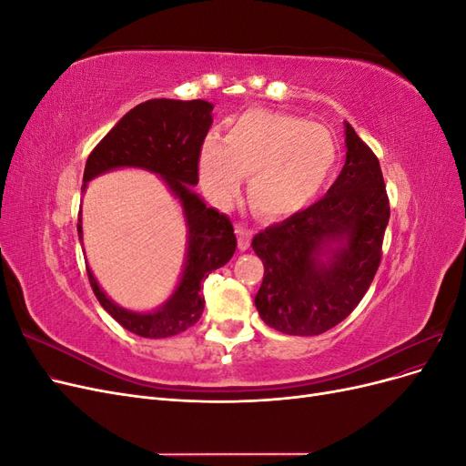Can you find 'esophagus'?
I'll return each mask as SVG.
<instances>
[{"label":"esophagus","mask_w":466,"mask_h":466,"mask_svg":"<svg viewBox=\"0 0 466 466\" xmlns=\"http://www.w3.org/2000/svg\"><path fill=\"white\" fill-rule=\"evenodd\" d=\"M235 231H237V237H238V248L247 250L250 247V229H247L243 223H237Z\"/></svg>","instance_id":"1"}]
</instances>
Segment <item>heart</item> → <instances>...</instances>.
<instances>
[{"instance_id":"b5f03b06","label":"heart","mask_w":466,"mask_h":466,"mask_svg":"<svg viewBox=\"0 0 466 466\" xmlns=\"http://www.w3.org/2000/svg\"><path fill=\"white\" fill-rule=\"evenodd\" d=\"M338 142L327 126L274 110H250L209 137L198 159L211 200L229 202L248 175V198L264 218H286L311 204L336 171Z\"/></svg>"}]
</instances>
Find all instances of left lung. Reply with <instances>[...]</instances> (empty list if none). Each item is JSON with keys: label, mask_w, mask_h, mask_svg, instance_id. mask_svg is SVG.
Here are the masks:
<instances>
[{"label": "left lung", "mask_w": 466, "mask_h": 466, "mask_svg": "<svg viewBox=\"0 0 466 466\" xmlns=\"http://www.w3.org/2000/svg\"><path fill=\"white\" fill-rule=\"evenodd\" d=\"M346 163L319 202L252 238L264 264L260 319L284 334L317 336L342 322L370 289L390 216L375 153L348 122Z\"/></svg>", "instance_id": "obj_1"}]
</instances>
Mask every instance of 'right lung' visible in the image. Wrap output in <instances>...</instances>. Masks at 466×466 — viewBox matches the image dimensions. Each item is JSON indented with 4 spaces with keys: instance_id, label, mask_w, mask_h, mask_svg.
I'll return each instance as SVG.
<instances>
[{
    "instance_id": "obj_1",
    "label": "right lung",
    "mask_w": 466,
    "mask_h": 466,
    "mask_svg": "<svg viewBox=\"0 0 466 466\" xmlns=\"http://www.w3.org/2000/svg\"><path fill=\"white\" fill-rule=\"evenodd\" d=\"M214 105L175 98H151L134 106L116 122L86 163L81 192L87 182L116 168H142L161 177L182 208L187 223V255L178 284L168 299L153 311H130L112 301L98 286L91 268L87 276L98 303L126 330L144 338H168L198 322L204 311V279L228 264L237 248V237L228 216L208 208L192 187L198 185V159L214 118ZM77 235L83 245L81 211Z\"/></svg>"
}]
</instances>
